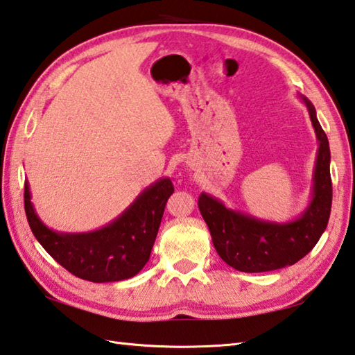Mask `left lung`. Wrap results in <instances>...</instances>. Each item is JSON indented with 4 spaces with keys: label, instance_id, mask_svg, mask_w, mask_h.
Returning a JSON list of instances; mask_svg holds the SVG:
<instances>
[{
    "label": "left lung",
    "instance_id": "1",
    "mask_svg": "<svg viewBox=\"0 0 355 355\" xmlns=\"http://www.w3.org/2000/svg\"><path fill=\"white\" fill-rule=\"evenodd\" d=\"M318 139L313 172V192L307 209L287 223L259 220L243 212L228 209L220 200L202 192L198 209L208 225L216 251L239 272L261 273L293 266L311 251L324 233L331 216L332 180L329 141L312 102L301 96Z\"/></svg>",
    "mask_w": 355,
    "mask_h": 355
}]
</instances>
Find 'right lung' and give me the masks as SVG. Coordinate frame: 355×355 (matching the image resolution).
Wrapping results in <instances>:
<instances>
[{
    "mask_svg": "<svg viewBox=\"0 0 355 355\" xmlns=\"http://www.w3.org/2000/svg\"><path fill=\"white\" fill-rule=\"evenodd\" d=\"M172 192L169 178L158 180L116 220L92 233L49 230L35 214L28 182L24 183V211L35 239L69 273L92 282H116L138 275L149 261Z\"/></svg>",
    "mask_w": 355,
    "mask_h": 355,
    "instance_id": "1",
    "label": "right lung"
}]
</instances>
